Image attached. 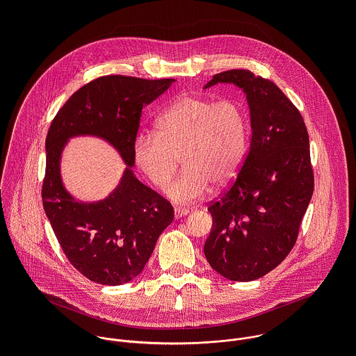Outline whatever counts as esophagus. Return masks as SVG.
<instances>
[{
    "label": "esophagus",
    "instance_id": "1",
    "mask_svg": "<svg viewBox=\"0 0 356 356\" xmlns=\"http://www.w3.org/2000/svg\"><path fill=\"white\" fill-rule=\"evenodd\" d=\"M190 213V210L188 209H180V207H176L175 209V218H181V217H184V216H187Z\"/></svg>",
    "mask_w": 356,
    "mask_h": 356
}]
</instances>
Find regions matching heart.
Masks as SVG:
<instances>
[{
	"label": "heart",
	"mask_w": 356,
	"mask_h": 356,
	"mask_svg": "<svg viewBox=\"0 0 356 356\" xmlns=\"http://www.w3.org/2000/svg\"><path fill=\"white\" fill-rule=\"evenodd\" d=\"M156 132H139L134 138L132 159L156 187L170 180L180 159L184 170L165 188L176 202L198 200L210 186L227 187L246 156L248 121L234 99L184 94L161 113Z\"/></svg>",
	"instance_id": "obj_1"
}]
</instances>
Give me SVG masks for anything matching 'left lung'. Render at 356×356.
I'll return each instance as SVG.
<instances>
[{"label":"left lung","instance_id":"obj_1","mask_svg":"<svg viewBox=\"0 0 356 356\" xmlns=\"http://www.w3.org/2000/svg\"><path fill=\"white\" fill-rule=\"evenodd\" d=\"M217 84L246 95L252 135L235 181L209 207L204 255L225 279L250 282L282 264L296 243L314 190L310 140L301 114L275 83L228 70L202 88Z\"/></svg>","mask_w":356,"mask_h":356}]
</instances>
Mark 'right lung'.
Segmentation results:
<instances>
[{
	"instance_id": "obj_1",
	"label": "right lung",
	"mask_w": 356,
	"mask_h": 356,
	"mask_svg": "<svg viewBox=\"0 0 356 356\" xmlns=\"http://www.w3.org/2000/svg\"><path fill=\"white\" fill-rule=\"evenodd\" d=\"M175 81L99 77L77 90L49 128L43 209L70 264L95 283L120 286L134 280L173 221L170 202L136 179L132 142L142 108ZM79 136L107 141L126 163L119 184L103 200L81 202L63 183V152Z\"/></svg>"
}]
</instances>
